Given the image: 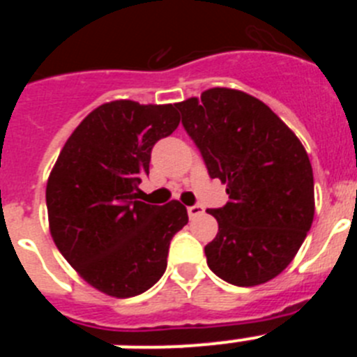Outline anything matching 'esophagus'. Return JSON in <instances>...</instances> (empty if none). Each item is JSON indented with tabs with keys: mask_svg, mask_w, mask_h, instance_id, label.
I'll use <instances>...</instances> for the list:
<instances>
[{
	"mask_svg": "<svg viewBox=\"0 0 357 357\" xmlns=\"http://www.w3.org/2000/svg\"><path fill=\"white\" fill-rule=\"evenodd\" d=\"M204 207L202 206H191V207H188V214H189V218H197V216H200V214H204Z\"/></svg>",
	"mask_w": 357,
	"mask_h": 357,
	"instance_id": "34e87169",
	"label": "esophagus"
}]
</instances>
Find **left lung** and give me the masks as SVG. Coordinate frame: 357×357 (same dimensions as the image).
Instances as JSON below:
<instances>
[{
  "instance_id": "8db88e82",
  "label": "left lung",
  "mask_w": 357,
  "mask_h": 357,
  "mask_svg": "<svg viewBox=\"0 0 357 357\" xmlns=\"http://www.w3.org/2000/svg\"><path fill=\"white\" fill-rule=\"evenodd\" d=\"M175 107L211 178L227 184L229 202L207 211L218 220L207 264L230 284H263L291 263L313 223L307 153L270 107L241 91L216 87Z\"/></svg>"
}]
</instances>
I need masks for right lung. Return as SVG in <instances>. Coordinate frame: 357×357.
Returning a JSON list of instances; mask_svg holds the SVG:
<instances>
[{
  "mask_svg": "<svg viewBox=\"0 0 357 357\" xmlns=\"http://www.w3.org/2000/svg\"><path fill=\"white\" fill-rule=\"evenodd\" d=\"M175 105L118 100L73 132L46 188L56 248L91 286L110 296L150 289L168 266L169 241L188 223L181 202L137 200L151 148L178 127Z\"/></svg>",
  "mask_w": 357,
  "mask_h": 357,
  "instance_id": "right-lung-1",
  "label": "right lung"
}]
</instances>
